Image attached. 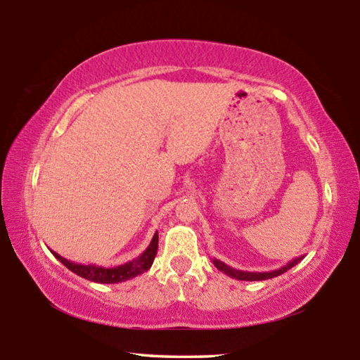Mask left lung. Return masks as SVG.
I'll return each instance as SVG.
<instances>
[{"instance_id":"1","label":"left lung","mask_w":360,"mask_h":360,"mask_svg":"<svg viewBox=\"0 0 360 360\" xmlns=\"http://www.w3.org/2000/svg\"><path fill=\"white\" fill-rule=\"evenodd\" d=\"M303 259L302 257H297L294 260H290L288 265H284L281 268H278V270H273V271H264V273H257V271H243V270H236V268H231L229 265H225L224 262L217 260V259H212V264L216 265L217 270H221L225 275L230 276V278H235V279H240V281H265V279H271L275 276L283 275L288 270H290L292 266H295L298 262Z\"/></svg>"}]
</instances>
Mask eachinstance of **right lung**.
<instances>
[{
    "label": "right lung",
    "instance_id": "add662e5",
    "mask_svg": "<svg viewBox=\"0 0 360 360\" xmlns=\"http://www.w3.org/2000/svg\"><path fill=\"white\" fill-rule=\"evenodd\" d=\"M157 249H158V231H155L154 238H152L150 245L148 249L138 255L136 259H133L130 262H125V264L117 265V266H100L95 264H76V262H71L68 259L62 257V255L51 251L56 257L62 262V264L71 270L72 273H76L77 276L89 279V281L94 283H100V284H115V283H122V281H129V279L135 278L141 273L148 271L152 266V262H154L155 255H157Z\"/></svg>",
    "mask_w": 360,
    "mask_h": 360
}]
</instances>
